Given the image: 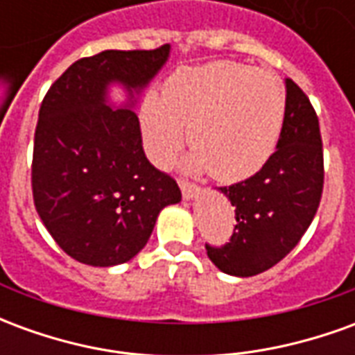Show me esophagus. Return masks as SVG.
Wrapping results in <instances>:
<instances>
[{"label": "esophagus", "instance_id": "esophagus-1", "mask_svg": "<svg viewBox=\"0 0 355 355\" xmlns=\"http://www.w3.org/2000/svg\"><path fill=\"white\" fill-rule=\"evenodd\" d=\"M178 184H180V190H182V198H184V200H192V198H196V196L201 192L200 186L192 184V182H188V180H180Z\"/></svg>", "mask_w": 355, "mask_h": 355}]
</instances>
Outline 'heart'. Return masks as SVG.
<instances>
[{"label":"heart","instance_id":"b5f03b06","mask_svg":"<svg viewBox=\"0 0 355 355\" xmlns=\"http://www.w3.org/2000/svg\"><path fill=\"white\" fill-rule=\"evenodd\" d=\"M285 117L277 76L239 62H211L171 73L162 94L148 93L140 129L148 154L165 163L180 142L192 144L188 163L220 182L253 177L275 152Z\"/></svg>","mask_w":355,"mask_h":355}]
</instances>
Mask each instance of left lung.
<instances>
[{
  "label": "left lung",
  "mask_w": 355,
  "mask_h": 355,
  "mask_svg": "<svg viewBox=\"0 0 355 355\" xmlns=\"http://www.w3.org/2000/svg\"><path fill=\"white\" fill-rule=\"evenodd\" d=\"M282 135L268 163L257 175L220 192L236 207L230 243L205 245L220 272L249 277L266 272L297 247L312 224L323 192V146L320 121L310 98L285 80Z\"/></svg>",
  "instance_id": "1"
}]
</instances>
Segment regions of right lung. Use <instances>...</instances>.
<instances>
[{"label": "right lung", "instance_id": "add662e5", "mask_svg": "<svg viewBox=\"0 0 355 355\" xmlns=\"http://www.w3.org/2000/svg\"><path fill=\"white\" fill-rule=\"evenodd\" d=\"M169 51L162 45L80 58L43 98L32 159L35 211L78 262L104 268L131 261L159 211L182 198L175 178L148 162L137 114L106 104L110 83L140 93Z\"/></svg>", "mask_w": 355, "mask_h": 355}]
</instances>
